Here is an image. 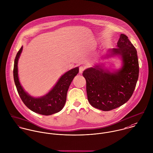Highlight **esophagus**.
<instances>
[{"mask_svg": "<svg viewBox=\"0 0 153 153\" xmlns=\"http://www.w3.org/2000/svg\"><path fill=\"white\" fill-rule=\"evenodd\" d=\"M85 70V67L84 66H80L79 67V73H82L83 71Z\"/></svg>", "mask_w": 153, "mask_h": 153, "instance_id": "obj_1", "label": "esophagus"}]
</instances>
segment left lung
Returning a JSON list of instances; mask_svg holds the SVG:
<instances>
[{
  "instance_id": "8db88e82",
  "label": "left lung",
  "mask_w": 153,
  "mask_h": 153,
  "mask_svg": "<svg viewBox=\"0 0 153 153\" xmlns=\"http://www.w3.org/2000/svg\"><path fill=\"white\" fill-rule=\"evenodd\" d=\"M111 56H118L122 67L114 72L95 65L85 70L88 99L93 107L103 111L116 109L132 96L139 74L137 52L128 36L121 33L117 48L109 50Z\"/></svg>"
}]
</instances>
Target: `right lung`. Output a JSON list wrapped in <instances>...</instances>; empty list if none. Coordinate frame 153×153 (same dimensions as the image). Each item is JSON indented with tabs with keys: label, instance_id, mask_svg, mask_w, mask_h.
Segmentation results:
<instances>
[{
	"label": "right lung",
	"instance_id": "add662e5",
	"mask_svg": "<svg viewBox=\"0 0 153 153\" xmlns=\"http://www.w3.org/2000/svg\"><path fill=\"white\" fill-rule=\"evenodd\" d=\"M23 47L18 52L13 67L14 82L18 94L24 103L32 111L43 115H50L60 112L63 108L69 86L74 77L79 73V67L74 68L64 73L53 88L41 97H32L21 86L18 73V62Z\"/></svg>",
	"mask_w": 153,
	"mask_h": 153
}]
</instances>
